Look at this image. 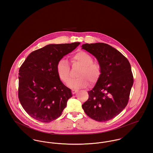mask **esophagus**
I'll return each mask as SVG.
<instances>
[{
  "mask_svg": "<svg viewBox=\"0 0 153 153\" xmlns=\"http://www.w3.org/2000/svg\"><path fill=\"white\" fill-rule=\"evenodd\" d=\"M78 91V90L76 89H72V93L73 94H76Z\"/></svg>",
  "mask_w": 153,
  "mask_h": 153,
  "instance_id": "esophagus-1",
  "label": "esophagus"
}]
</instances>
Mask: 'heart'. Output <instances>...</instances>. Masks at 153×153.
Here are the masks:
<instances>
[{
    "label": "heart",
    "mask_w": 153,
    "mask_h": 153,
    "mask_svg": "<svg viewBox=\"0 0 153 153\" xmlns=\"http://www.w3.org/2000/svg\"><path fill=\"white\" fill-rule=\"evenodd\" d=\"M93 61V57L84 51H79L72 57V62L82 66L77 74L79 77L70 80L68 84V87L73 88L85 87L88 85V81H90L91 84L97 82L101 74V68L99 64ZM56 71L61 81L67 82L70 78V67L68 61L61 59L57 64Z\"/></svg>",
    "instance_id": "heart-1"
}]
</instances>
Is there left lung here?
<instances>
[{
    "label": "left lung",
    "mask_w": 153,
    "mask_h": 153,
    "mask_svg": "<svg viewBox=\"0 0 153 153\" xmlns=\"http://www.w3.org/2000/svg\"><path fill=\"white\" fill-rule=\"evenodd\" d=\"M82 49L94 55L101 74L82 107L92 119L105 122L115 118L127 106L134 79L128 59L118 50L104 43L85 44Z\"/></svg>",
    "instance_id": "obj_1"
}]
</instances>
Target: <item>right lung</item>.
I'll return each instance as SVG.
<instances>
[{"label": "right lung", "mask_w": 153, "mask_h": 153, "mask_svg": "<svg viewBox=\"0 0 153 153\" xmlns=\"http://www.w3.org/2000/svg\"><path fill=\"white\" fill-rule=\"evenodd\" d=\"M79 44L48 45L31 52L21 66L18 97L23 109L33 118L49 123L61 115L72 95L61 81L56 65Z\"/></svg>", "instance_id": "obj_1"}]
</instances>
